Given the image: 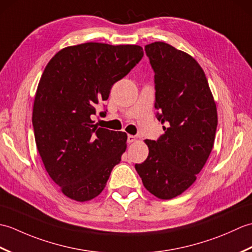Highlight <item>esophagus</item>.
Returning a JSON list of instances; mask_svg holds the SVG:
<instances>
[{"label":"esophagus","instance_id":"1","mask_svg":"<svg viewBox=\"0 0 252 252\" xmlns=\"http://www.w3.org/2000/svg\"><path fill=\"white\" fill-rule=\"evenodd\" d=\"M136 140H137L136 136H134V135H127V143H129V144L136 142Z\"/></svg>","mask_w":252,"mask_h":252}]
</instances>
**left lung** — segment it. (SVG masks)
<instances>
[{"label": "left lung", "instance_id": "obj_1", "mask_svg": "<svg viewBox=\"0 0 252 252\" xmlns=\"http://www.w3.org/2000/svg\"><path fill=\"white\" fill-rule=\"evenodd\" d=\"M155 72L156 117L164 123L157 141L146 140L148 157L135 169L145 189L160 199L181 195L196 181L210 155L217 106L202 68L164 42L145 46Z\"/></svg>", "mask_w": 252, "mask_h": 252}]
</instances>
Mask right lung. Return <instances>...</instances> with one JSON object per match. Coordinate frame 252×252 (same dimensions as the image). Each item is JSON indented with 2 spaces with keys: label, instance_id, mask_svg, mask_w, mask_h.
Returning a JSON list of instances; mask_svg holds the SVG:
<instances>
[{
  "label": "right lung",
  "instance_id": "1",
  "mask_svg": "<svg viewBox=\"0 0 252 252\" xmlns=\"http://www.w3.org/2000/svg\"><path fill=\"white\" fill-rule=\"evenodd\" d=\"M143 55L138 45L89 42L63 49L44 69L32 112L35 143L47 173L73 200L98 196L121 161L126 133L92 125L91 117Z\"/></svg>",
  "mask_w": 252,
  "mask_h": 252
}]
</instances>
